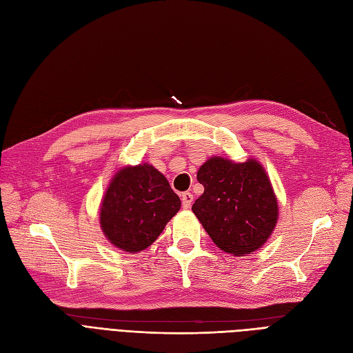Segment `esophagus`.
<instances>
[{
    "mask_svg": "<svg viewBox=\"0 0 353 353\" xmlns=\"http://www.w3.org/2000/svg\"><path fill=\"white\" fill-rule=\"evenodd\" d=\"M192 200H194V197H192V194L191 192H182L181 194V201H182V208L184 209H190L191 208V204H192Z\"/></svg>",
    "mask_w": 353,
    "mask_h": 353,
    "instance_id": "1",
    "label": "esophagus"
}]
</instances>
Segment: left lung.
Masks as SVG:
<instances>
[{
  "mask_svg": "<svg viewBox=\"0 0 353 353\" xmlns=\"http://www.w3.org/2000/svg\"><path fill=\"white\" fill-rule=\"evenodd\" d=\"M197 179L204 192L192 212L219 248L241 257L265 244L277 223L279 205L257 161L235 163L214 156L200 166Z\"/></svg>",
  "mask_w": 353,
  "mask_h": 353,
  "instance_id": "obj_1",
  "label": "left lung"
}]
</instances>
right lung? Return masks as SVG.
<instances>
[{"label":"right lung","instance_id":"1","mask_svg":"<svg viewBox=\"0 0 353 353\" xmlns=\"http://www.w3.org/2000/svg\"><path fill=\"white\" fill-rule=\"evenodd\" d=\"M179 208V197L157 169L149 163L125 166L103 196L102 232L117 248L134 254L153 244Z\"/></svg>","mask_w":353,"mask_h":353}]
</instances>
